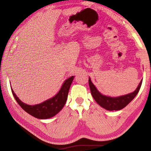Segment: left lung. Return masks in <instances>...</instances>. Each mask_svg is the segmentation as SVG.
<instances>
[{
  "label": "left lung",
  "mask_w": 151,
  "mask_h": 151,
  "mask_svg": "<svg viewBox=\"0 0 151 151\" xmlns=\"http://www.w3.org/2000/svg\"><path fill=\"white\" fill-rule=\"evenodd\" d=\"M142 83V80H141L138 87L133 93L121 96L119 97L112 98L103 95L100 93L94 85L92 83L91 79L89 78V85L91 93L93 98L99 106L109 111L120 110V109L125 108L127 104H129L139 93Z\"/></svg>",
  "instance_id": "obj_1"
}]
</instances>
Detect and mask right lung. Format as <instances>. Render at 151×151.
<instances>
[{
	"mask_svg": "<svg viewBox=\"0 0 151 151\" xmlns=\"http://www.w3.org/2000/svg\"><path fill=\"white\" fill-rule=\"evenodd\" d=\"M74 78V76H72L67 79L54 97L35 105H29L22 103L14 92L12 88L11 91L17 103L26 112L39 119H47L57 115L64 106L67 99L68 91Z\"/></svg>",
	"mask_w": 151,
	"mask_h": 151,
	"instance_id": "add662e5",
	"label": "right lung"
}]
</instances>
